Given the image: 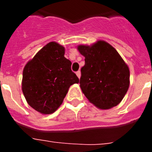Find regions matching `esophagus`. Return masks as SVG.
Wrapping results in <instances>:
<instances>
[{"label": "esophagus", "mask_w": 152, "mask_h": 152, "mask_svg": "<svg viewBox=\"0 0 152 152\" xmlns=\"http://www.w3.org/2000/svg\"><path fill=\"white\" fill-rule=\"evenodd\" d=\"M76 75H77V77H78L79 78H80V71H78V72H76Z\"/></svg>", "instance_id": "1"}]
</instances>
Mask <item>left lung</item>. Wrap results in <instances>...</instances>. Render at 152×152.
Returning <instances> with one entry per match:
<instances>
[{
    "mask_svg": "<svg viewBox=\"0 0 152 152\" xmlns=\"http://www.w3.org/2000/svg\"><path fill=\"white\" fill-rule=\"evenodd\" d=\"M85 57L80 87L91 103L102 110L118 105L129 87V70L117 51L104 41L78 45Z\"/></svg>",
    "mask_w": 152,
    "mask_h": 152,
    "instance_id": "8db88e82",
    "label": "left lung"
}]
</instances>
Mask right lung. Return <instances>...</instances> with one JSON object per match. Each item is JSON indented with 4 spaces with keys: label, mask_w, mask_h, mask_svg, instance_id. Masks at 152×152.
<instances>
[{
    "label": "right lung",
    "mask_w": 152,
    "mask_h": 152,
    "mask_svg": "<svg viewBox=\"0 0 152 152\" xmlns=\"http://www.w3.org/2000/svg\"><path fill=\"white\" fill-rule=\"evenodd\" d=\"M62 45L51 42L25 65L22 91L28 104L42 114L54 113L62 103L70 86L79 83L64 57Z\"/></svg>",
    "instance_id": "obj_1"
}]
</instances>
